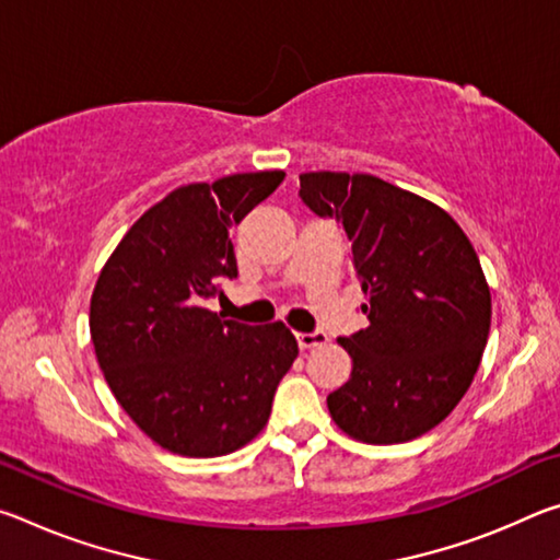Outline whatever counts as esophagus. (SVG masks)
Instances as JSON below:
<instances>
[{
	"label": "esophagus",
	"mask_w": 560,
	"mask_h": 560,
	"mask_svg": "<svg viewBox=\"0 0 560 560\" xmlns=\"http://www.w3.org/2000/svg\"><path fill=\"white\" fill-rule=\"evenodd\" d=\"M296 340H299L301 350H308V348H316V346H326L328 336L324 334V330H314V334H296Z\"/></svg>",
	"instance_id": "34e87169"
}]
</instances>
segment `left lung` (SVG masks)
<instances>
[{
  "label": "left lung",
  "mask_w": 560,
  "mask_h": 560,
  "mask_svg": "<svg viewBox=\"0 0 560 560\" xmlns=\"http://www.w3.org/2000/svg\"><path fill=\"white\" fill-rule=\"evenodd\" d=\"M299 197L343 226L368 328L338 343L350 381L328 395L348 438L410 442L447 417L485 353L491 293L467 234L442 207L365 173H303Z\"/></svg>",
  "instance_id": "left-lung-1"
}]
</instances>
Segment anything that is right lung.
<instances>
[{
  "label": "right lung",
  "instance_id": "1",
  "mask_svg": "<svg viewBox=\"0 0 560 560\" xmlns=\"http://www.w3.org/2000/svg\"><path fill=\"white\" fill-rule=\"evenodd\" d=\"M287 173L177 187L122 236L91 296V340L110 393L160 447L222 457L264 430L299 355L277 320L246 326L205 308L236 277L230 230Z\"/></svg>",
  "mask_w": 560,
  "mask_h": 560
}]
</instances>
